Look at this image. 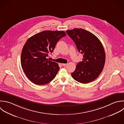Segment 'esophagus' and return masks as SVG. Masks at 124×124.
I'll return each instance as SVG.
<instances>
[{
	"mask_svg": "<svg viewBox=\"0 0 124 124\" xmlns=\"http://www.w3.org/2000/svg\"><path fill=\"white\" fill-rule=\"evenodd\" d=\"M68 65V64H64V63H62V65L63 66H67Z\"/></svg>",
	"mask_w": 124,
	"mask_h": 124,
	"instance_id": "34e87169",
	"label": "esophagus"
}]
</instances>
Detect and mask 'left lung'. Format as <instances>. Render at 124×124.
<instances>
[{"mask_svg":"<svg viewBox=\"0 0 124 124\" xmlns=\"http://www.w3.org/2000/svg\"><path fill=\"white\" fill-rule=\"evenodd\" d=\"M66 33L83 54V61L77 64L75 71L71 73L72 78L82 84L94 81L102 72L105 62L101 42L93 34L82 28L67 30Z\"/></svg>","mask_w":124,"mask_h":124,"instance_id":"left-lung-1","label":"left lung"}]
</instances>
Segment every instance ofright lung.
I'll return each instance as SVG.
<instances>
[{"label": "right lung", "instance_id": "obj_1", "mask_svg": "<svg viewBox=\"0 0 124 124\" xmlns=\"http://www.w3.org/2000/svg\"><path fill=\"white\" fill-rule=\"evenodd\" d=\"M66 35L63 31L45 30L27 40L22 51L21 63L24 72L32 83L44 85L55 78L59 67L47 57L53 52L58 40Z\"/></svg>", "mask_w": 124, "mask_h": 124}]
</instances>
